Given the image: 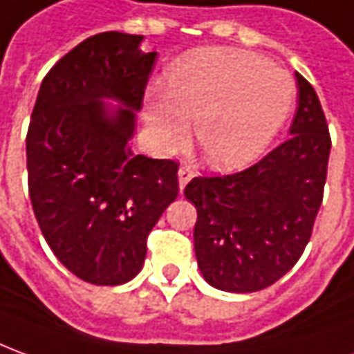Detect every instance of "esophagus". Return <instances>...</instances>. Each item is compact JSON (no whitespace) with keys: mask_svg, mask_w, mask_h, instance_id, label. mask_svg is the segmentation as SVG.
<instances>
[{"mask_svg":"<svg viewBox=\"0 0 354 354\" xmlns=\"http://www.w3.org/2000/svg\"><path fill=\"white\" fill-rule=\"evenodd\" d=\"M192 175H194V171H192L191 167H187V165L179 167V187H181V191L185 189V185L191 181Z\"/></svg>","mask_w":354,"mask_h":354,"instance_id":"1","label":"esophagus"}]
</instances>
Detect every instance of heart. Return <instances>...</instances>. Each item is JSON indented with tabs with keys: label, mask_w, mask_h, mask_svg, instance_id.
I'll return each mask as SVG.
<instances>
[{
	"label": "heart",
	"mask_w": 354,
	"mask_h": 354,
	"mask_svg": "<svg viewBox=\"0 0 354 354\" xmlns=\"http://www.w3.org/2000/svg\"><path fill=\"white\" fill-rule=\"evenodd\" d=\"M297 86L287 71L250 51L209 48L181 59L167 92H153L146 121L163 148L194 136L204 160L221 169L247 165L264 152L295 106Z\"/></svg>",
	"instance_id": "b5f03b06"
}]
</instances>
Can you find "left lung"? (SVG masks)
I'll return each instance as SVG.
<instances>
[{"label":"left lung","mask_w":354,"mask_h":354,"mask_svg":"<svg viewBox=\"0 0 354 354\" xmlns=\"http://www.w3.org/2000/svg\"><path fill=\"white\" fill-rule=\"evenodd\" d=\"M297 84L291 136L243 171L194 177L185 187L196 208L198 268L216 289L252 293L270 287L299 262L312 237L331 138L312 84L299 73Z\"/></svg>","instance_id":"1"}]
</instances>
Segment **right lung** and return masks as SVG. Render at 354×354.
I'll return each instance as SVG.
<instances>
[{
	"mask_svg": "<svg viewBox=\"0 0 354 354\" xmlns=\"http://www.w3.org/2000/svg\"><path fill=\"white\" fill-rule=\"evenodd\" d=\"M140 40L102 32L63 55L44 77L26 133L36 221L61 264L92 285L140 272L148 235L179 194V163L127 145L156 59ZM102 97L126 107L109 118Z\"/></svg>",
	"mask_w": 354,
	"mask_h": 354,
	"instance_id": "add662e5",
	"label": "right lung"
}]
</instances>
